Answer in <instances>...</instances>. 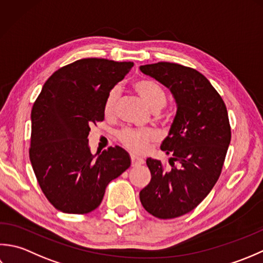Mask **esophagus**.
Instances as JSON below:
<instances>
[{
  "mask_svg": "<svg viewBox=\"0 0 263 263\" xmlns=\"http://www.w3.org/2000/svg\"><path fill=\"white\" fill-rule=\"evenodd\" d=\"M132 159V167H137V165H141L144 163V159L138 158L136 155H130Z\"/></svg>",
  "mask_w": 263,
  "mask_h": 263,
  "instance_id": "34e87169",
  "label": "esophagus"
}]
</instances>
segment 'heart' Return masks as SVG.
I'll return each mask as SVG.
<instances>
[{
	"label": "heart",
	"instance_id": "heart-1",
	"mask_svg": "<svg viewBox=\"0 0 263 263\" xmlns=\"http://www.w3.org/2000/svg\"><path fill=\"white\" fill-rule=\"evenodd\" d=\"M133 88L142 101L154 112L161 110L167 103V94L159 83L152 79H138L133 83ZM119 88H112L104 100L105 116H112L119 99ZM157 134L152 129H134L125 128L118 133V139L126 148L134 153H142L149 143L155 141Z\"/></svg>",
	"mask_w": 263,
	"mask_h": 263
}]
</instances>
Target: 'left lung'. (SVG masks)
<instances>
[{
	"label": "left lung",
	"mask_w": 263,
	"mask_h": 263,
	"mask_svg": "<svg viewBox=\"0 0 263 263\" xmlns=\"http://www.w3.org/2000/svg\"><path fill=\"white\" fill-rule=\"evenodd\" d=\"M143 73L170 89L177 112L161 149L171 168L148 158L151 181L139 192L144 209L160 219L189 213L205 199L221 174L230 143L224 102L211 83L195 69L158 62L139 67ZM178 161V167L174 161Z\"/></svg>",
	"instance_id": "1"
}]
</instances>
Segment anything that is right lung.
Wrapping results in <instances>:
<instances>
[{"label": "right lung", "mask_w": 263, "mask_h": 263, "mask_svg": "<svg viewBox=\"0 0 263 263\" xmlns=\"http://www.w3.org/2000/svg\"><path fill=\"white\" fill-rule=\"evenodd\" d=\"M133 62L88 58L59 69L46 80L31 109L29 158L41 189L58 210H95L111 180L130 167L120 146L92 154L90 126L104 119V100Z\"/></svg>", "instance_id": "1"}]
</instances>
